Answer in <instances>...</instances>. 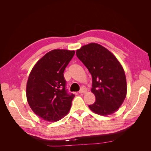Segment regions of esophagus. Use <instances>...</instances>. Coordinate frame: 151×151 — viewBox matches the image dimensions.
<instances>
[{
  "mask_svg": "<svg viewBox=\"0 0 151 151\" xmlns=\"http://www.w3.org/2000/svg\"><path fill=\"white\" fill-rule=\"evenodd\" d=\"M86 91H87V90H86V88H82L81 89V90L79 91V93L80 94H84V93H86Z\"/></svg>",
  "mask_w": 151,
  "mask_h": 151,
  "instance_id": "esophagus-1",
  "label": "esophagus"
}]
</instances>
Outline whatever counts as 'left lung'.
<instances>
[{
    "label": "left lung",
    "instance_id": "8db88e82",
    "mask_svg": "<svg viewBox=\"0 0 151 151\" xmlns=\"http://www.w3.org/2000/svg\"><path fill=\"white\" fill-rule=\"evenodd\" d=\"M76 55L92 76L91 91L96 101L91 111L103 116L120 107L127 95V81L122 66L113 53L101 45L90 43L77 50Z\"/></svg>",
    "mask_w": 151,
    "mask_h": 151
}]
</instances>
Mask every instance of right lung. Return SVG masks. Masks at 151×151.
<instances>
[{
	"instance_id": "right-lung-1",
	"label": "right lung",
	"mask_w": 151,
	"mask_h": 151,
	"mask_svg": "<svg viewBox=\"0 0 151 151\" xmlns=\"http://www.w3.org/2000/svg\"><path fill=\"white\" fill-rule=\"evenodd\" d=\"M74 51L53 50L36 63L28 77L26 97L34 113L42 119L56 122L69 111L75 95L68 93L63 76Z\"/></svg>"
}]
</instances>
